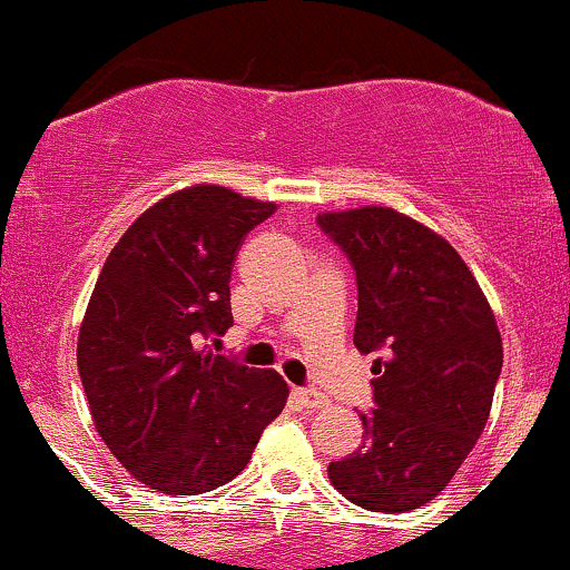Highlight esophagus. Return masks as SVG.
<instances>
[{
    "mask_svg": "<svg viewBox=\"0 0 570 570\" xmlns=\"http://www.w3.org/2000/svg\"><path fill=\"white\" fill-rule=\"evenodd\" d=\"M292 394L297 396L299 402H303L305 407H311V410H324V407H330V402H326V396H322V394H318V391H313V389H294Z\"/></svg>",
    "mask_w": 570,
    "mask_h": 570,
    "instance_id": "obj_1",
    "label": "esophagus"
}]
</instances>
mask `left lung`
<instances>
[{
  "label": "left lung",
  "mask_w": 570,
  "mask_h": 570,
  "mask_svg": "<svg viewBox=\"0 0 570 570\" xmlns=\"http://www.w3.org/2000/svg\"><path fill=\"white\" fill-rule=\"evenodd\" d=\"M358 286L353 345L377 351L364 442L332 461L337 493L372 512H410L448 488L485 429L501 375L488 297L442 235L389 206L318 214Z\"/></svg>",
  "instance_id": "1"
}]
</instances>
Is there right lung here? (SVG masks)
<instances>
[{"instance_id": "obj_1", "label": "right lung", "mask_w": 570, "mask_h": 570, "mask_svg": "<svg viewBox=\"0 0 570 570\" xmlns=\"http://www.w3.org/2000/svg\"><path fill=\"white\" fill-rule=\"evenodd\" d=\"M276 212L217 185L149 206L98 273L77 337L94 426L141 485L214 490L244 466L289 385L214 353L233 326L230 276L246 233Z\"/></svg>"}]
</instances>
